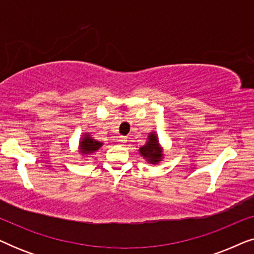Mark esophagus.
<instances>
[{"instance_id":"obj_1","label":"esophagus","mask_w":254,"mask_h":254,"mask_svg":"<svg viewBox=\"0 0 254 254\" xmlns=\"http://www.w3.org/2000/svg\"><path fill=\"white\" fill-rule=\"evenodd\" d=\"M118 141L120 142V143H126L127 142V137L126 136H119V138H118Z\"/></svg>"}]
</instances>
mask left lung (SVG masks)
<instances>
[{"instance_id":"left-lung-1","label":"left lung","mask_w":254,"mask_h":254,"mask_svg":"<svg viewBox=\"0 0 254 254\" xmlns=\"http://www.w3.org/2000/svg\"><path fill=\"white\" fill-rule=\"evenodd\" d=\"M140 152L143 157L148 158V161L152 163V164H155V163H158L161 161L162 151H161V148H159L158 140L157 137H156V134L151 133L149 135V140L147 142V144L140 148Z\"/></svg>"}]
</instances>
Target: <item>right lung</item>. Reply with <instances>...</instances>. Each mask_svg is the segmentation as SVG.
I'll use <instances>...</instances> for the list:
<instances>
[{"label": "right lung", "mask_w": 254, "mask_h": 254, "mask_svg": "<svg viewBox=\"0 0 254 254\" xmlns=\"http://www.w3.org/2000/svg\"><path fill=\"white\" fill-rule=\"evenodd\" d=\"M100 145H102L100 142L95 141L88 135V136L83 137L81 142V152H83V154H91V152L98 150Z\"/></svg>", "instance_id": "right-lung-1"}]
</instances>
